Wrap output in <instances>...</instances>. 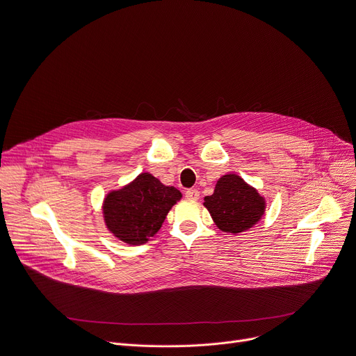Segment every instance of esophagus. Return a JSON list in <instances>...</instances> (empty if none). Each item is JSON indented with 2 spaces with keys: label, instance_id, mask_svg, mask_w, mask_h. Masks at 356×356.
Wrapping results in <instances>:
<instances>
[{
  "label": "esophagus",
  "instance_id": "obj_1",
  "mask_svg": "<svg viewBox=\"0 0 356 356\" xmlns=\"http://www.w3.org/2000/svg\"><path fill=\"white\" fill-rule=\"evenodd\" d=\"M185 196L188 200H193V201H196L200 198V191L198 189H195V188H191V189H188L186 192H185Z\"/></svg>",
  "mask_w": 356,
  "mask_h": 356
}]
</instances>
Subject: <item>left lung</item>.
<instances>
[{"instance_id":"1","label":"left lung","mask_w":356,"mask_h":356,"mask_svg":"<svg viewBox=\"0 0 356 356\" xmlns=\"http://www.w3.org/2000/svg\"><path fill=\"white\" fill-rule=\"evenodd\" d=\"M204 205L215 225L232 234L253 227L266 211V201L257 189L236 174L220 177L213 193L205 196Z\"/></svg>"}]
</instances>
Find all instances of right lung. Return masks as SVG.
<instances>
[{
	"instance_id": "add662e5",
	"label": "right lung",
	"mask_w": 356,
	"mask_h": 356,
	"mask_svg": "<svg viewBox=\"0 0 356 356\" xmlns=\"http://www.w3.org/2000/svg\"><path fill=\"white\" fill-rule=\"evenodd\" d=\"M182 193L161 184L148 172L117 191H110L103 201V218L108 232L118 241L140 246L161 229L171 208Z\"/></svg>"
}]
</instances>
